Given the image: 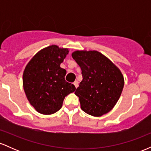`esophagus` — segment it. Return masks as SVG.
<instances>
[{
    "label": "esophagus",
    "instance_id": "esophagus-1",
    "mask_svg": "<svg viewBox=\"0 0 151 151\" xmlns=\"http://www.w3.org/2000/svg\"><path fill=\"white\" fill-rule=\"evenodd\" d=\"M73 84H74V85L75 86V87L77 88V86H78V81H74V82L73 83Z\"/></svg>",
    "mask_w": 151,
    "mask_h": 151
}]
</instances>
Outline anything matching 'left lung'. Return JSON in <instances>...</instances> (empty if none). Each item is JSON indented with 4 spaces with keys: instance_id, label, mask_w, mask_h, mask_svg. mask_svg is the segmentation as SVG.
Listing matches in <instances>:
<instances>
[{
    "instance_id": "obj_1",
    "label": "left lung",
    "mask_w": 151,
    "mask_h": 151,
    "mask_svg": "<svg viewBox=\"0 0 151 151\" xmlns=\"http://www.w3.org/2000/svg\"><path fill=\"white\" fill-rule=\"evenodd\" d=\"M72 57L81 70L82 81L74 92L82 111L93 116L109 113L120 98L124 86L121 70L96 50H77Z\"/></svg>"
}]
</instances>
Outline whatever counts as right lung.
Here are the masks:
<instances>
[{
    "label": "right lung",
    "mask_w": 151,
    "mask_h": 151,
    "mask_svg": "<svg viewBox=\"0 0 151 151\" xmlns=\"http://www.w3.org/2000/svg\"><path fill=\"white\" fill-rule=\"evenodd\" d=\"M68 53V48L52 45L40 50L26 65L22 75L24 91L38 113H56L65 96L75 91L74 84L65 81L66 70L60 67Z\"/></svg>",
    "instance_id": "right-lung-1"
}]
</instances>
